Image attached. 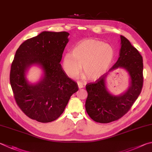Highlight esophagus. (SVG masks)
<instances>
[{
  "label": "esophagus",
  "instance_id": "obj_1",
  "mask_svg": "<svg viewBox=\"0 0 152 152\" xmlns=\"http://www.w3.org/2000/svg\"><path fill=\"white\" fill-rule=\"evenodd\" d=\"M77 83H78V88H84V85H83V84L82 83V82H77Z\"/></svg>",
  "mask_w": 152,
  "mask_h": 152
}]
</instances>
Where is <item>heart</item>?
<instances>
[{
    "mask_svg": "<svg viewBox=\"0 0 152 152\" xmlns=\"http://www.w3.org/2000/svg\"><path fill=\"white\" fill-rule=\"evenodd\" d=\"M115 51L109 44L89 39L78 42L72 53L66 54L62 66L70 78H76L81 72L89 79L98 78L106 72L114 60Z\"/></svg>",
    "mask_w": 152,
    "mask_h": 152,
    "instance_id": "b5f03b06",
    "label": "heart"
}]
</instances>
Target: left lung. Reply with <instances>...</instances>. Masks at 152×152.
Masks as SVG:
<instances>
[{
  "instance_id": "obj_1",
  "label": "left lung",
  "mask_w": 152,
  "mask_h": 152,
  "mask_svg": "<svg viewBox=\"0 0 152 152\" xmlns=\"http://www.w3.org/2000/svg\"><path fill=\"white\" fill-rule=\"evenodd\" d=\"M121 48L117 62L94 83L87 84L88 97L86 110L96 122L110 123L118 120L128 112L138 98L143 86V59L138 50L126 37L120 36ZM122 67L131 77V86L122 95L110 94L105 85L107 74L112 70Z\"/></svg>"
}]
</instances>
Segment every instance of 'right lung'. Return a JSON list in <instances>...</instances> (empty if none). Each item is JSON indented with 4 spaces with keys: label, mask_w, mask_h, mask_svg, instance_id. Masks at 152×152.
<instances>
[{
    "label": "right lung",
    "mask_w": 152,
    "mask_h": 152,
    "mask_svg": "<svg viewBox=\"0 0 152 152\" xmlns=\"http://www.w3.org/2000/svg\"><path fill=\"white\" fill-rule=\"evenodd\" d=\"M68 36L67 32L44 31L29 38L19 46L11 64L10 82L16 104L27 116L39 122L58 118L70 96L78 90L60 64ZM34 64L43 68L44 76L32 85L26 72Z\"/></svg>",
    "instance_id": "add662e5"
}]
</instances>
